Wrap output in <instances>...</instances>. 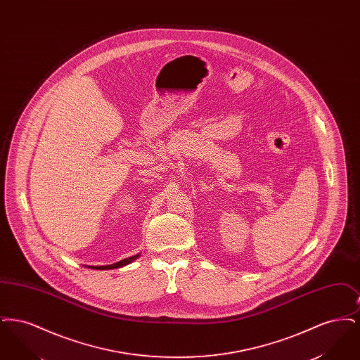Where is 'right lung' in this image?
<instances>
[{"instance_id": "right-lung-1", "label": "right lung", "mask_w": 360, "mask_h": 360, "mask_svg": "<svg viewBox=\"0 0 360 360\" xmlns=\"http://www.w3.org/2000/svg\"><path fill=\"white\" fill-rule=\"evenodd\" d=\"M140 257V254H137L135 257H127V259H122L117 263H113V264H106V266H85L89 269H93V270H112V269H119V267H124L129 263H132L134 260H136L137 257Z\"/></svg>"}]
</instances>
